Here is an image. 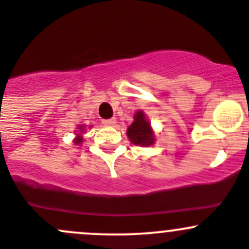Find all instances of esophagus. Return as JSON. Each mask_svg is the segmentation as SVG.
I'll use <instances>...</instances> for the list:
<instances>
[{"mask_svg":"<svg viewBox=\"0 0 249 249\" xmlns=\"http://www.w3.org/2000/svg\"><path fill=\"white\" fill-rule=\"evenodd\" d=\"M103 124H104V125H107V127H114V125L116 124V120L115 119L104 120V121H103Z\"/></svg>","mask_w":249,"mask_h":249,"instance_id":"esophagus-1","label":"esophagus"}]
</instances>
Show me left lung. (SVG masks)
Listing matches in <instances>:
<instances>
[{"mask_svg": "<svg viewBox=\"0 0 249 249\" xmlns=\"http://www.w3.org/2000/svg\"><path fill=\"white\" fill-rule=\"evenodd\" d=\"M134 121L127 128V137L130 142L138 146H151L156 142L155 132L151 124L146 119L142 110H138L134 114Z\"/></svg>", "mask_w": 249, "mask_h": 249, "instance_id": "left-lung-1", "label": "left lung"}]
</instances>
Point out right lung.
Masks as SVG:
<instances>
[{
    "label": "right lung",
    "instance_id": "add662e5",
    "mask_svg": "<svg viewBox=\"0 0 249 249\" xmlns=\"http://www.w3.org/2000/svg\"><path fill=\"white\" fill-rule=\"evenodd\" d=\"M86 127H87V125H85V124L78 125V128H77L78 130H75L76 137L73 138V140H72L75 144L78 145V144H82V142H83V133L86 132ZM89 127H90V125H89Z\"/></svg>",
    "mask_w": 249,
    "mask_h": 249
}]
</instances>
